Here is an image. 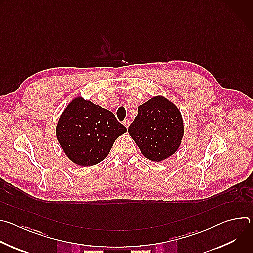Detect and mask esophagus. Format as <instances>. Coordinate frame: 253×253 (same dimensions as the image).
I'll use <instances>...</instances> for the list:
<instances>
[{
	"label": "esophagus",
	"mask_w": 253,
	"mask_h": 253,
	"mask_svg": "<svg viewBox=\"0 0 253 253\" xmlns=\"http://www.w3.org/2000/svg\"><path fill=\"white\" fill-rule=\"evenodd\" d=\"M123 124H124V126L128 129V128H129V125H130V120H129V119H125V120L123 121Z\"/></svg>",
	"instance_id": "34e87169"
}]
</instances>
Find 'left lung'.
<instances>
[{
    "mask_svg": "<svg viewBox=\"0 0 253 253\" xmlns=\"http://www.w3.org/2000/svg\"><path fill=\"white\" fill-rule=\"evenodd\" d=\"M128 131L142 154L158 162L177 151L184 126L178 108L164 97L157 96L139 106L138 115Z\"/></svg>",
    "mask_w": 253,
    "mask_h": 253,
    "instance_id": "1",
    "label": "left lung"
}]
</instances>
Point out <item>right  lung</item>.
<instances>
[{"mask_svg":"<svg viewBox=\"0 0 253 253\" xmlns=\"http://www.w3.org/2000/svg\"><path fill=\"white\" fill-rule=\"evenodd\" d=\"M56 131L68 158L78 165L91 166L101 162L127 130L112 112L78 97L62 113Z\"/></svg>","mask_w":253,"mask_h":253,"instance_id":"add662e5","label":"right lung"}]
</instances>
